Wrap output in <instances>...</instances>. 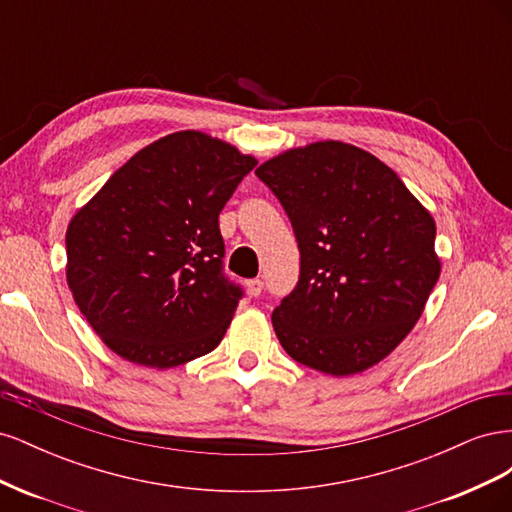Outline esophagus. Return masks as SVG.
I'll use <instances>...</instances> for the list:
<instances>
[{
  "mask_svg": "<svg viewBox=\"0 0 512 512\" xmlns=\"http://www.w3.org/2000/svg\"><path fill=\"white\" fill-rule=\"evenodd\" d=\"M262 288H265V282H262V280H250V282H247V290H250L252 297H260Z\"/></svg>",
  "mask_w": 512,
  "mask_h": 512,
  "instance_id": "34e87169",
  "label": "esophagus"
}]
</instances>
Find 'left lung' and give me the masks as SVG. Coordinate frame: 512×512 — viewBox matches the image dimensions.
Segmentation results:
<instances>
[{"instance_id": "1", "label": "left lung", "mask_w": 512, "mask_h": 512, "mask_svg": "<svg viewBox=\"0 0 512 512\" xmlns=\"http://www.w3.org/2000/svg\"><path fill=\"white\" fill-rule=\"evenodd\" d=\"M299 243V282L273 309L294 361L350 376L391 354L440 277L436 224L393 170L348 143L290 149L256 170Z\"/></svg>"}]
</instances>
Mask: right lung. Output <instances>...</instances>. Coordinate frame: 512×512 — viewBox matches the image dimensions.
I'll list each match as a JSON object with an SVG mask.
<instances>
[{"mask_svg": "<svg viewBox=\"0 0 512 512\" xmlns=\"http://www.w3.org/2000/svg\"><path fill=\"white\" fill-rule=\"evenodd\" d=\"M258 162L203 132L141 149L74 215L68 286L102 342L168 369L218 348L243 299L224 273L220 211Z\"/></svg>", "mask_w": 512, "mask_h": 512, "instance_id": "right-lung-1", "label": "right lung"}]
</instances>
